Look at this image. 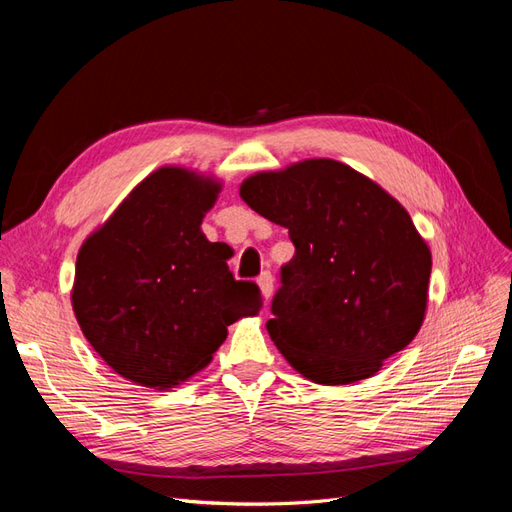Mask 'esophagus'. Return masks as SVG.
Instances as JSON below:
<instances>
[{"mask_svg": "<svg viewBox=\"0 0 512 512\" xmlns=\"http://www.w3.org/2000/svg\"><path fill=\"white\" fill-rule=\"evenodd\" d=\"M273 284H275V280H273V275L269 271H265L258 277V286H260L262 294H265V299L273 297Z\"/></svg>", "mask_w": 512, "mask_h": 512, "instance_id": "esophagus-1", "label": "esophagus"}]
</instances>
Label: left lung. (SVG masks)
<instances>
[{"mask_svg":"<svg viewBox=\"0 0 512 512\" xmlns=\"http://www.w3.org/2000/svg\"><path fill=\"white\" fill-rule=\"evenodd\" d=\"M239 196L288 228L267 331L292 369L324 386L376 376L425 320L431 252L397 198L352 166L312 158L243 179Z\"/></svg>","mask_w":512,"mask_h":512,"instance_id":"obj_1","label":"left lung"}]
</instances>
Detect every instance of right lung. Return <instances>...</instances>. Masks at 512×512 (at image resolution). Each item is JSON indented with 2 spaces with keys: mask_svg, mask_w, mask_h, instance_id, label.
I'll use <instances>...</instances> for the list:
<instances>
[{
  "mask_svg": "<svg viewBox=\"0 0 512 512\" xmlns=\"http://www.w3.org/2000/svg\"><path fill=\"white\" fill-rule=\"evenodd\" d=\"M222 185L185 166L153 170L76 256V322L102 361L138 386L188 382L213 361L228 324L260 312L258 286L237 282L230 247L200 228Z\"/></svg>",
  "mask_w": 512,
  "mask_h": 512,
  "instance_id": "obj_1",
  "label": "right lung"
}]
</instances>
